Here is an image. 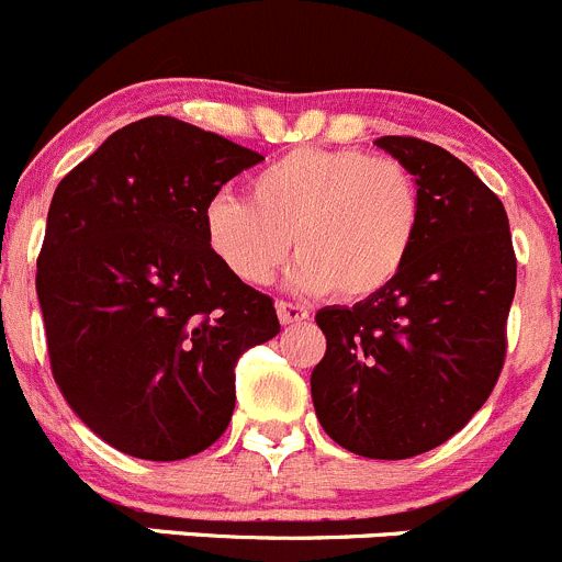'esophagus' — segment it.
Wrapping results in <instances>:
<instances>
[{"label":"esophagus","mask_w":562,"mask_h":562,"mask_svg":"<svg viewBox=\"0 0 562 562\" xmlns=\"http://www.w3.org/2000/svg\"><path fill=\"white\" fill-rule=\"evenodd\" d=\"M276 312H278V319H281V325H297V323H306L308 319V312L303 306H297V303L278 301Z\"/></svg>","instance_id":"34e87169"}]
</instances>
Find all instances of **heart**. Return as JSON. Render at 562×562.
<instances>
[{
    "instance_id": "obj_1",
    "label": "heart",
    "mask_w": 562,
    "mask_h": 562,
    "mask_svg": "<svg viewBox=\"0 0 562 562\" xmlns=\"http://www.w3.org/2000/svg\"><path fill=\"white\" fill-rule=\"evenodd\" d=\"M419 223V187L403 162L358 148L303 146L261 168L248 201L212 198L204 237L243 284H267L295 245L292 284L367 301L408 265Z\"/></svg>"
}]
</instances>
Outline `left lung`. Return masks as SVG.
Instances as JSON below:
<instances>
[{
	"label": "left lung",
	"instance_id": "1",
	"mask_svg": "<svg viewBox=\"0 0 562 562\" xmlns=\"http://www.w3.org/2000/svg\"><path fill=\"white\" fill-rule=\"evenodd\" d=\"M375 146L419 187V237L386 290L317 312L325 356L312 400L336 445L403 461L445 445L494 392L516 254L505 206L469 165L419 137Z\"/></svg>",
	"mask_w": 562,
	"mask_h": 562
}]
</instances>
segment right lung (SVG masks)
Segmentation results:
<instances>
[{"label": "right lung", "instance_id": "1", "mask_svg": "<svg viewBox=\"0 0 562 562\" xmlns=\"http://www.w3.org/2000/svg\"><path fill=\"white\" fill-rule=\"evenodd\" d=\"M261 154L168 115L112 132L57 184L37 256L52 375L99 438L181 461L223 436L234 367L281 330L210 250L204 210Z\"/></svg>", "mask_w": 562, "mask_h": 562}]
</instances>
